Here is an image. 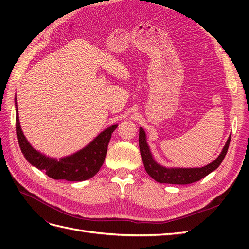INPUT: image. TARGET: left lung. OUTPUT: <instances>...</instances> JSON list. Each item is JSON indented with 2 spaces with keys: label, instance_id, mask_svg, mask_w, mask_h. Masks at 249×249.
<instances>
[{
  "label": "left lung",
  "instance_id": "obj_1",
  "mask_svg": "<svg viewBox=\"0 0 249 249\" xmlns=\"http://www.w3.org/2000/svg\"><path fill=\"white\" fill-rule=\"evenodd\" d=\"M231 136L229 137L227 143L222 149L221 154L215 161L201 168H165L161 165L155 162L152 154L149 152L147 143L145 140V133L142 127L139 130V147L143 164L146 172L157 182L161 184H176V185H187L191 184L201 179L208 176L209 173L214 171L219 167V165L223 161L225 155L228 153L230 146Z\"/></svg>",
  "mask_w": 249,
  "mask_h": 249
}]
</instances>
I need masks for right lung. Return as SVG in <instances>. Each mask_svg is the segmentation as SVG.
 Here are the masks:
<instances>
[{"label": "right lung", "instance_id": "1", "mask_svg": "<svg viewBox=\"0 0 249 249\" xmlns=\"http://www.w3.org/2000/svg\"><path fill=\"white\" fill-rule=\"evenodd\" d=\"M17 136L18 144L27 161L33 166L46 172L54 179H66L70 182H81L94 177L105 161L109 141L116 124L102 132L89 145L72 156L63 158L59 161L41 155L29 144L21 132L17 107Z\"/></svg>", "mask_w": 249, "mask_h": 249}]
</instances>
